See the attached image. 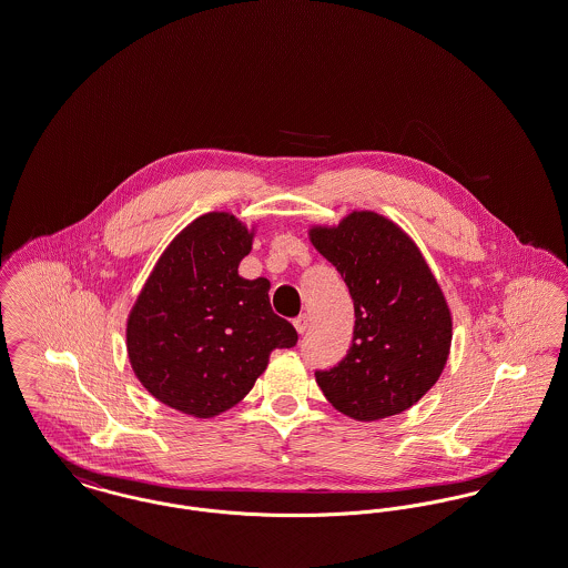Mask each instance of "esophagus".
I'll return each mask as SVG.
<instances>
[{
    "mask_svg": "<svg viewBox=\"0 0 568 568\" xmlns=\"http://www.w3.org/2000/svg\"><path fill=\"white\" fill-rule=\"evenodd\" d=\"M294 325H296L297 334H304V332L308 329V315H300V317H296Z\"/></svg>",
    "mask_w": 568,
    "mask_h": 568,
    "instance_id": "34e87169",
    "label": "esophagus"
}]
</instances>
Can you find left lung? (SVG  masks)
I'll return each mask as SVG.
<instances>
[{"instance_id": "8db88e82", "label": "left lung", "mask_w": 568, "mask_h": 568, "mask_svg": "<svg viewBox=\"0 0 568 568\" xmlns=\"http://www.w3.org/2000/svg\"><path fill=\"white\" fill-rule=\"evenodd\" d=\"M311 243L345 278L355 311L352 347L315 378L334 408L377 422L415 405L440 377L452 313L422 251L389 219L355 211Z\"/></svg>"}]
</instances>
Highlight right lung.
<instances>
[{
	"instance_id": "obj_1",
	"label": "right lung",
	"mask_w": 568,
	"mask_h": 568,
	"mask_svg": "<svg viewBox=\"0 0 568 568\" xmlns=\"http://www.w3.org/2000/svg\"><path fill=\"white\" fill-rule=\"evenodd\" d=\"M253 232L230 213L197 216L163 251L128 320L135 377L163 405L215 417L251 392L297 332L274 315L266 278L239 264Z\"/></svg>"
}]
</instances>
